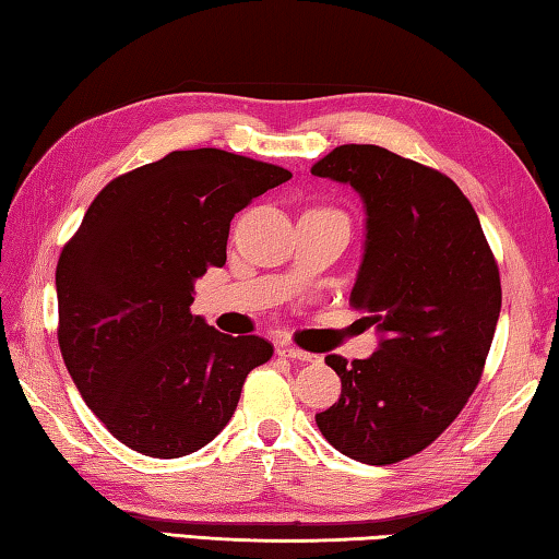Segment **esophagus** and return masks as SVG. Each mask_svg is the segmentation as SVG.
Returning <instances> with one entry per match:
<instances>
[{"label":"esophagus","instance_id":"obj_1","mask_svg":"<svg viewBox=\"0 0 559 559\" xmlns=\"http://www.w3.org/2000/svg\"><path fill=\"white\" fill-rule=\"evenodd\" d=\"M278 355L288 359H298V362H316L318 359V355L306 353V349H300L296 345H278Z\"/></svg>","mask_w":559,"mask_h":559}]
</instances>
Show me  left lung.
Wrapping results in <instances>:
<instances>
[{"instance_id": "left-lung-1", "label": "left lung", "mask_w": 559, "mask_h": 559, "mask_svg": "<svg viewBox=\"0 0 559 559\" xmlns=\"http://www.w3.org/2000/svg\"><path fill=\"white\" fill-rule=\"evenodd\" d=\"M310 173L365 200L349 306L384 335L367 359L325 357L343 392L316 424L340 453L386 466L437 441L484 377L503 300L498 263L476 210L439 169L377 145H340Z\"/></svg>"}]
</instances>
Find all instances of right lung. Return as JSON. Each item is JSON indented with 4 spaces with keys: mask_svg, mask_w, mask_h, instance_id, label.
Returning <instances> with one entry per match:
<instances>
[{
    "mask_svg": "<svg viewBox=\"0 0 559 559\" xmlns=\"http://www.w3.org/2000/svg\"><path fill=\"white\" fill-rule=\"evenodd\" d=\"M288 169L175 150L100 189L56 266L59 347L83 402L128 449L179 459L210 443L273 345L192 316L194 281L226 263L236 212Z\"/></svg>",
    "mask_w": 559,
    "mask_h": 559,
    "instance_id": "add662e5",
    "label": "right lung"
}]
</instances>
